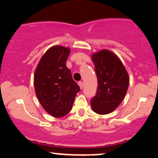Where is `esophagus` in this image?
Wrapping results in <instances>:
<instances>
[{
    "label": "esophagus",
    "instance_id": "1",
    "mask_svg": "<svg viewBox=\"0 0 158 158\" xmlns=\"http://www.w3.org/2000/svg\"><path fill=\"white\" fill-rule=\"evenodd\" d=\"M78 85H79L80 88H81V89H82L83 87V83L82 82V81H79V82H78Z\"/></svg>",
    "mask_w": 158,
    "mask_h": 158
}]
</instances>
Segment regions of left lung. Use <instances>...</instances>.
<instances>
[{
    "label": "left lung",
    "instance_id": "left-lung-1",
    "mask_svg": "<svg viewBox=\"0 0 158 158\" xmlns=\"http://www.w3.org/2000/svg\"><path fill=\"white\" fill-rule=\"evenodd\" d=\"M91 57L98 83L97 94L91 100V106L97 114H109L125 98L129 84V74L119 57L108 49L100 50Z\"/></svg>",
    "mask_w": 158,
    "mask_h": 158
}]
</instances>
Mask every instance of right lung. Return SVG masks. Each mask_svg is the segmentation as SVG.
<instances>
[{
  "label": "right lung",
  "mask_w": 158,
  "mask_h": 158,
  "mask_svg": "<svg viewBox=\"0 0 158 158\" xmlns=\"http://www.w3.org/2000/svg\"><path fill=\"white\" fill-rule=\"evenodd\" d=\"M70 49L63 46L50 47L39 61L34 75L35 91L46 112L61 118L71 111L80 87L66 67Z\"/></svg>",
  "instance_id": "1"
}]
</instances>
